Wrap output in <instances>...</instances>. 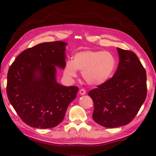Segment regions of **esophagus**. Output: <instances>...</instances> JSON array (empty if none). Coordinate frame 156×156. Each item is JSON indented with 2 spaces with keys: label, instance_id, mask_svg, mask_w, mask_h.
<instances>
[{
  "label": "esophagus",
  "instance_id": "obj_1",
  "mask_svg": "<svg viewBox=\"0 0 156 156\" xmlns=\"http://www.w3.org/2000/svg\"><path fill=\"white\" fill-rule=\"evenodd\" d=\"M79 93H80V95H84V94H86V93H87V92H86V90L84 88H82V89H80V91H79Z\"/></svg>",
  "mask_w": 156,
  "mask_h": 156
}]
</instances>
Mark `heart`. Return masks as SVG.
Masks as SVG:
<instances>
[{
	"label": "heart",
	"instance_id": "obj_1",
	"mask_svg": "<svg viewBox=\"0 0 156 156\" xmlns=\"http://www.w3.org/2000/svg\"><path fill=\"white\" fill-rule=\"evenodd\" d=\"M116 66L117 60L111 52L83 50L76 53L72 60L66 62L64 74L68 78H74L78 70L82 71V78L88 84L98 86L112 77Z\"/></svg>",
	"mask_w": 156,
	"mask_h": 156
}]
</instances>
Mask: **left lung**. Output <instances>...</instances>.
Listing matches in <instances>:
<instances>
[{
	"label": "left lung",
	"mask_w": 156,
	"mask_h": 156,
	"mask_svg": "<svg viewBox=\"0 0 156 156\" xmlns=\"http://www.w3.org/2000/svg\"><path fill=\"white\" fill-rule=\"evenodd\" d=\"M119 66L113 76L88 92L94 102L92 118L105 127L129 124L146 98V72L136 54L117 48Z\"/></svg>",
	"instance_id": "1"
}]
</instances>
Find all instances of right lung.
I'll use <instances>...</instances> for the list:
<instances>
[{
    "mask_svg": "<svg viewBox=\"0 0 156 156\" xmlns=\"http://www.w3.org/2000/svg\"><path fill=\"white\" fill-rule=\"evenodd\" d=\"M61 41L39 44L21 53L7 74L6 94L16 113L32 127L58 125L77 87H64L56 80V67L64 69L66 46Z\"/></svg>",
    "mask_w": 156,
    "mask_h": 156,
    "instance_id": "obj_1",
    "label": "right lung"
}]
</instances>
